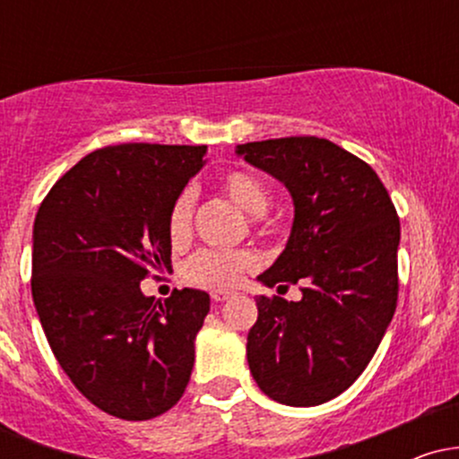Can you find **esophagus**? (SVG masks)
Returning <instances> with one entry per match:
<instances>
[{
	"label": "esophagus",
	"instance_id": "34e87169",
	"mask_svg": "<svg viewBox=\"0 0 459 459\" xmlns=\"http://www.w3.org/2000/svg\"><path fill=\"white\" fill-rule=\"evenodd\" d=\"M212 298H213V302H226L229 298H233V293L220 291V289H215V291H212Z\"/></svg>",
	"mask_w": 459,
	"mask_h": 459
}]
</instances>
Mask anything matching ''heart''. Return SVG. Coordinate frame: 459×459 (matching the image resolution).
<instances>
[{"mask_svg": "<svg viewBox=\"0 0 459 459\" xmlns=\"http://www.w3.org/2000/svg\"><path fill=\"white\" fill-rule=\"evenodd\" d=\"M220 189L239 209L250 215H261L270 204V189L259 177L246 170H230L220 177ZM194 196L189 189H183L172 200L168 212V237L175 246L186 244L192 230ZM256 265L255 252L250 250H198L183 265V278L194 287L203 289H230L241 281L246 272Z\"/></svg>", "mask_w": 459, "mask_h": 459, "instance_id": "1", "label": "heart"}]
</instances>
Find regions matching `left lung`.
Wrapping results in <instances>:
<instances>
[{
	"mask_svg": "<svg viewBox=\"0 0 459 459\" xmlns=\"http://www.w3.org/2000/svg\"><path fill=\"white\" fill-rule=\"evenodd\" d=\"M284 183L291 235L265 287L302 284V299L256 298L247 365L273 402L319 405L358 380L397 308L399 218L368 163L334 142L296 135L237 146Z\"/></svg>",
	"mask_w": 459,
	"mask_h": 459,
	"instance_id": "8db88e82",
	"label": "left lung"
}]
</instances>
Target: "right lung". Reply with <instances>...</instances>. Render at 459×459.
<instances>
[{"label": "right lung", "mask_w": 459, "mask_h": 459, "mask_svg": "<svg viewBox=\"0 0 459 459\" xmlns=\"http://www.w3.org/2000/svg\"><path fill=\"white\" fill-rule=\"evenodd\" d=\"M207 146L118 144L83 157L34 220L31 298L56 360L88 402L125 420L155 419L186 393L209 293H142L170 267L168 212Z\"/></svg>", "instance_id": "add662e5"}]
</instances>
